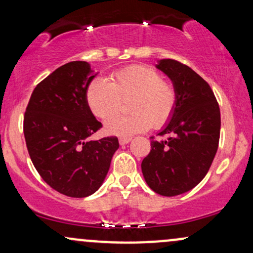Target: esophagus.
<instances>
[{
	"label": "esophagus",
	"instance_id": "obj_1",
	"mask_svg": "<svg viewBox=\"0 0 253 253\" xmlns=\"http://www.w3.org/2000/svg\"><path fill=\"white\" fill-rule=\"evenodd\" d=\"M130 140H132V138H119V143H120V145L128 144Z\"/></svg>",
	"mask_w": 253,
	"mask_h": 253
}]
</instances>
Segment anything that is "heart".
I'll list each match as a JSON object with an SVG mask.
<instances>
[{"label":"heart","mask_w":253,"mask_h":253,"mask_svg":"<svg viewBox=\"0 0 253 253\" xmlns=\"http://www.w3.org/2000/svg\"><path fill=\"white\" fill-rule=\"evenodd\" d=\"M127 98L131 114L112 118L121 101ZM85 101L95 117L102 120L111 118L104 124L107 133L127 138L149 129L151 125L155 128L163 127L175 112L177 90L156 69L135 64L112 72L108 82L102 78L92 80L86 86Z\"/></svg>","instance_id":"obj_1"}]
</instances>
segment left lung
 Instances as JSON below:
<instances>
[{
	"mask_svg": "<svg viewBox=\"0 0 253 253\" xmlns=\"http://www.w3.org/2000/svg\"><path fill=\"white\" fill-rule=\"evenodd\" d=\"M177 90L175 112L167 127L151 136V151L141 162L145 181L157 194L187 193L205 178L219 146L220 108L210 84L189 66L173 59L157 65Z\"/></svg>",
	"mask_w": 253,
	"mask_h": 253,
	"instance_id": "1",
	"label": "left lung"
}]
</instances>
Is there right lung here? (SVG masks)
<instances>
[{"label":"right lung","mask_w":253,"mask_h":253,"mask_svg":"<svg viewBox=\"0 0 253 253\" xmlns=\"http://www.w3.org/2000/svg\"><path fill=\"white\" fill-rule=\"evenodd\" d=\"M94 77L86 62L60 66L34 88L24 117L32 163L51 188L70 197L94 194L119 149L117 136L86 140L102 127L85 101Z\"/></svg>","instance_id":"add662e5"}]
</instances>
